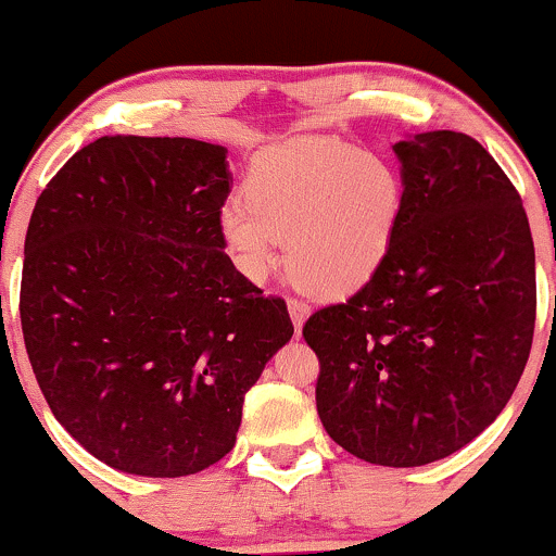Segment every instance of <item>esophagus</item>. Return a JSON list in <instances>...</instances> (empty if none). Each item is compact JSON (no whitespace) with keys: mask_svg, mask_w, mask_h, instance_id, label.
Returning <instances> with one entry per match:
<instances>
[{"mask_svg":"<svg viewBox=\"0 0 556 556\" xmlns=\"http://www.w3.org/2000/svg\"><path fill=\"white\" fill-rule=\"evenodd\" d=\"M289 315H291V320H294L296 333H300L304 318H307V315H309V307L302 300H289Z\"/></svg>","mask_w":556,"mask_h":556,"instance_id":"esophagus-1","label":"esophagus"}]
</instances>
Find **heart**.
I'll return each mask as SVG.
<instances>
[{"mask_svg":"<svg viewBox=\"0 0 556 556\" xmlns=\"http://www.w3.org/2000/svg\"><path fill=\"white\" fill-rule=\"evenodd\" d=\"M247 192L219 214L238 270L265 280L289 232L286 267L318 296H344L371 280L403 214L395 164L324 135L291 137L256 153Z\"/></svg>","mask_w":556,"mask_h":556,"instance_id":"1","label":"heart"}]
</instances>
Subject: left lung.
I'll list each match as a JSON object with an SVG mask.
<instances>
[{
	"label": "left lung",
	"mask_w": 556,
	"mask_h": 556,
	"mask_svg": "<svg viewBox=\"0 0 556 556\" xmlns=\"http://www.w3.org/2000/svg\"><path fill=\"white\" fill-rule=\"evenodd\" d=\"M403 214L374 278L307 318L328 438L379 467H421L504 410L535 328V249L517 188L475 137L395 142Z\"/></svg>",
	"instance_id": "1"
}]
</instances>
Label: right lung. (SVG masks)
<instances>
[{
    "label": "right lung",
    "mask_w": 556,
    "mask_h": 556,
    "mask_svg": "<svg viewBox=\"0 0 556 556\" xmlns=\"http://www.w3.org/2000/svg\"><path fill=\"white\" fill-rule=\"evenodd\" d=\"M225 156L190 137H100L28 223L21 326L41 395L129 475H195L230 453L243 397L294 333L286 302L225 254Z\"/></svg>",
    "instance_id": "obj_1"
}]
</instances>
